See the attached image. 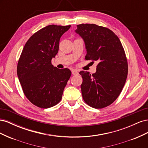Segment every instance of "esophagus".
Returning a JSON list of instances; mask_svg holds the SVG:
<instances>
[{
	"label": "esophagus",
	"instance_id": "obj_1",
	"mask_svg": "<svg viewBox=\"0 0 148 148\" xmlns=\"http://www.w3.org/2000/svg\"><path fill=\"white\" fill-rule=\"evenodd\" d=\"M71 73H72V75H77V74H78V72L77 71H76V70H73L72 71H71Z\"/></svg>",
	"mask_w": 148,
	"mask_h": 148
}]
</instances>
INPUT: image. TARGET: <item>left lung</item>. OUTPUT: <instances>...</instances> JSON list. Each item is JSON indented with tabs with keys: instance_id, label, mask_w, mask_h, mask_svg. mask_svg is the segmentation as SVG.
<instances>
[{
	"instance_id": "1",
	"label": "left lung",
	"mask_w": 148,
	"mask_h": 148,
	"mask_svg": "<svg viewBox=\"0 0 148 148\" xmlns=\"http://www.w3.org/2000/svg\"><path fill=\"white\" fill-rule=\"evenodd\" d=\"M75 32L84 41L85 59L98 62L95 73H79L83 99L93 108L102 109L117 99L126 82L128 62L124 49L117 36L107 28L80 24Z\"/></svg>"
}]
</instances>
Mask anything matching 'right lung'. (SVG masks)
Masks as SVG:
<instances>
[{
  "label": "right lung",
  "mask_w": 148,
  "mask_h": 148,
  "mask_svg": "<svg viewBox=\"0 0 148 148\" xmlns=\"http://www.w3.org/2000/svg\"><path fill=\"white\" fill-rule=\"evenodd\" d=\"M70 25H48L26 42L17 65V75L26 98L34 106L47 109L62 97L71 76L68 69H59L51 60L59 51L61 36Z\"/></svg>",
  "instance_id": "1"
}]
</instances>
